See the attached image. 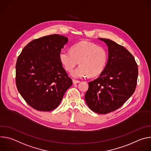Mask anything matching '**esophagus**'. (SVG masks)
<instances>
[{"label":"esophagus","mask_w":151,"mask_h":151,"mask_svg":"<svg viewBox=\"0 0 151 151\" xmlns=\"http://www.w3.org/2000/svg\"><path fill=\"white\" fill-rule=\"evenodd\" d=\"M72 81H73V83L74 84H76V83H79V82H80V81H78V80H75V79H73V80H72Z\"/></svg>","instance_id":"1"}]
</instances>
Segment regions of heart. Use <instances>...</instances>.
Here are the masks:
<instances>
[{"instance_id": "1", "label": "heart", "mask_w": 151, "mask_h": 151, "mask_svg": "<svg viewBox=\"0 0 151 151\" xmlns=\"http://www.w3.org/2000/svg\"><path fill=\"white\" fill-rule=\"evenodd\" d=\"M59 59L67 71H71L79 63L80 66L72 71L75 78H83L99 75L106 67L107 52L102 47L88 41H82L74 45L71 50H63Z\"/></svg>"}]
</instances>
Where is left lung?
<instances>
[{"label": "left lung", "instance_id": "obj_1", "mask_svg": "<svg viewBox=\"0 0 151 151\" xmlns=\"http://www.w3.org/2000/svg\"><path fill=\"white\" fill-rule=\"evenodd\" d=\"M99 39L108 47V60L99 77L88 82L85 100L93 111L106 114L119 108L133 95L138 67L133 55L125 47L108 39Z\"/></svg>", "mask_w": 151, "mask_h": 151}]
</instances>
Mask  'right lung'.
I'll list each match as a JSON object with an SVG mask.
<instances>
[{"mask_svg":"<svg viewBox=\"0 0 151 151\" xmlns=\"http://www.w3.org/2000/svg\"><path fill=\"white\" fill-rule=\"evenodd\" d=\"M68 37L51 35L34 39L16 63V85L27 103L39 111H52L73 82L59 59Z\"/></svg>","mask_w":151,"mask_h":151,"instance_id":"right-lung-1","label":"right lung"}]
</instances>
